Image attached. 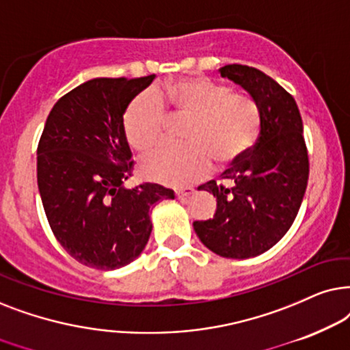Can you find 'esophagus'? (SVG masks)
<instances>
[{
    "instance_id": "obj_1",
    "label": "esophagus",
    "mask_w": 350,
    "mask_h": 350,
    "mask_svg": "<svg viewBox=\"0 0 350 350\" xmlns=\"http://www.w3.org/2000/svg\"><path fill=\"white\" fill-rule=\"evenodd\" d=\"M192 193H193L192 187L176 189V197H178V198H185V197H189V195H192Z\"/></svg>"
}]
</instances>
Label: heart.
Returning a JSON list of instances; mask_svg holds the SVG:
<instances>
[{
	"label": "heart",
	"mask_w": 350,
	"mask_h": 350,
	"mask_svg": "<svg viewBox=\"0 0 350 350\" xmlns=\"http://www.w3.org/2000/svg\"><path fill=\"white\" fill-rule=\"evenodd\" d=\"M167 113L190 118L185 146H160L144 155L141 170L163 184H185L211 170L234 165L254 146L262 116L248 96L204 77L171 81L144 91L129 102L123 115L124 137L134 150H147L165 136Z\"/></svg>",
	"instance_id": "1"
}]
</instances>
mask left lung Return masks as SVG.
<instances>
[{"instance_id": "8db88e82", "label": "left lung", "mask_w": 350, "mask_h": 350, "mask_svg": "<svg viewBox=\"0 0 350 350\" xmlns=\"http://www.w3.org/2000/svg\"><path fill=\"white\" fill-rule=\"evenodd\" d=\"M258 104L262 128L256 146L222 172L200 185L213 193V219L195 221L202 243L222 258L246 259L265 253L290 230L304 198L309 157L296 100L275 80L248 65L219 68Z\"/></svg>"}]
</instances>
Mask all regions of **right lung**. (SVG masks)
<instances>
[{"instance_id": "obj_1", "label": "right lung", "mask_w": 350, "mask_h": 350, "mask_svg": "<svg viewBox=\"0 0 350 350\" xmlns=\"http://www.w3.org/2000/svg\"><path fill=\"white\" fill-rule=\"evenodd\" d=\"M155 78H94L60 97L36 150L41 202L62 248L92 269L133 262L152 232L150 209L174 198L171 189H126L134 161L123 113Z\"/></svg>"}]
</instances>
